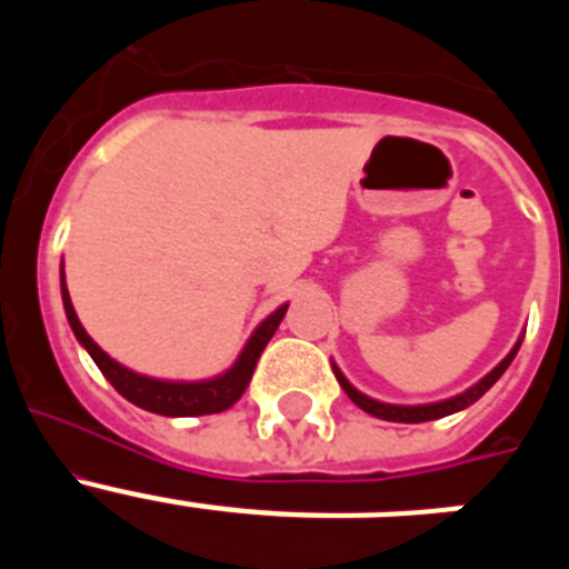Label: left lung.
Returning a JSON list of instances; mask_svg holds the SVG:
<instances>
[{"label":"left lung","mask_w":569,"mask_h":569,"mask_svg":"<svg viewBox=\"0 0 569 569\" xmlns=\"http://www.w3.org/2000/svg\"><path fill=\"white\" fill-rule=\"evenodd\" d=\"M521 341L516 347H512L510 353H507V359L501 361L499 367H492L490 373L485 376V379L479 381V385H472L470 390H465V393L453 396V399L447 401H436V405H416V407H405V405H385V401H376V399H367L365 393H359L350 381L345 379V376L339 373V367H333L336 379H339L341 390H345L347 396H350V401L353 405H359L365 413L376 416V419H385V421H401V425H419V421H433V419H441V416H450V413H459V410H465V407H470L472 401H479L481 396L490 390L496 381L501 379V373H505L507 367H510V361L516 359V353H519Z\"/></svg>","instance_id":"left-lung-1"}]
</instances>
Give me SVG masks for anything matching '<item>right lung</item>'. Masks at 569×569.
<instances>
[{"mask_svg":"<svg viewBox=\"0 0 569 569\" xmlns=\"http://www.w3.org/2000/svg\"><path fill=\"white\" fill-rule=\"evenodd\" d=\"M62 301H64V313H68L70 328H73V336L79 339V345H84V350L90 353V359L97 361V367L102 370L104 379L119 390L128 401H133L136 407L142 410H150V413L159 416H210V413H222L228 407H233L236 401L241 399V393L248 390L250 379H253L256 361H259L261 350L268 347V341L273 339L279 321L288 313V305H281L276 313H270L268 319L261 321L256 333L250 336V341L241 350L239 361L230 367L228 373L216 376V379L208 381H159L148 379V376H139L128 367H122L119 361L110 359L97 341L84 333L82 321H79L77 310L70 305L68 284H64L62 273Z\"/></svg>","mask_w":569,"mask_h":569,"instance_id":"right-lung-1","label":"right lung"}]
</instances>
